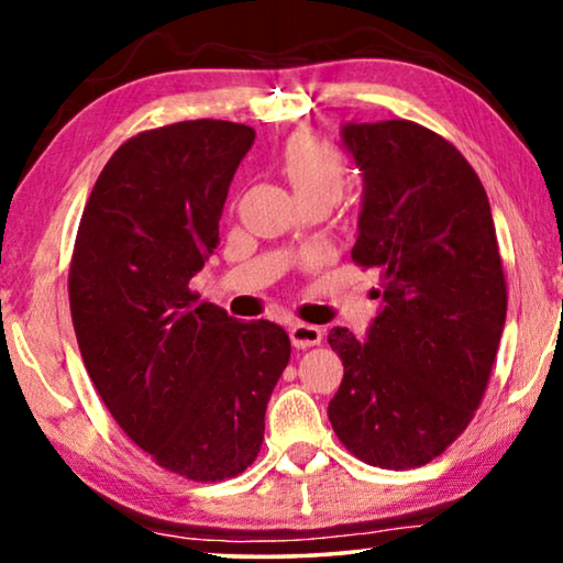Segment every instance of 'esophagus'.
<instances>
[{"mask_svg": "<svg viewBox=\"0 0 563 563\" xmlns=\"http://www.w3.org/2000/svg\"><path fill=\"white\" fill-rule=\"evenodd\" d=\"M289 338L295 349H310V345H318L322 341V330L314 325H305V322H295L289 328Z\"/></svg>", "mask_w": 563, "mask_h": 563, "instance_id": "1", "label": "esophagus"}]
</instances>
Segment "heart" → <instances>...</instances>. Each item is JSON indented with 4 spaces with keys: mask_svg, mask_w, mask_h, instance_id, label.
Wrapping results in <instances>:
<instances>
[{
    "mask_svg": "<svg viewBox=\"0 0 563 563\" xmlns=\"http://www.w3.org/2000/svg\"><path fill=\"white\" fill-rule=\"evenodd\" d=\"M282 172L295 189L299 202L325 199L333 205L343 189V161L328 143L310 135H295L284 145Z\"/></svg>",
    "mask_w": 563,
    "mask_h": 563,
    "instance_id": "heart-1",
    "label": "heart"
}]
</instances>
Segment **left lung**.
Instances as JSON below:
<instances>
[{
	"label": "left lung",
	"instance_id": "8db88e82",
	"mask_svg": "<svg viewBox=\"0 0 563 563\" xmlns=\"http://www.w3.org/2000/svg\"><path fill=\"white\" fill-rule=\"evenodd\" d=\"M341 145L364 179L351 256L379 276L382 307L366 338L330 330L343 382L328 418L366 464L415 468L487 389L507 314L495 220L468 161L418 122H345Z\"/></svg>",
	"mask_w": 563,
	"mask_h": 563
}]
</instances>
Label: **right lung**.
<instances>
[{
    "label": "right lung",
    "mask_w": 563,
    "mask_h": 563,
    "mask_svg": "<svg viewBox=\"0 0 563 563\" xmlns=\"http://www.w3.org/2000/svg\"><path fill=\"white\" fill-rule=\"evenodd\" d=\"M256 133L187 120L122 143L76 235L68 299L107 410L158 466L195 482L245 472L291 345L282 325L199 302L230 181Z\"/></svg>",
    "instance_id": "1"
}]
</instances>
